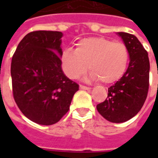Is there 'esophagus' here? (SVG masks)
Masks as SVG:
<instances>
[{
  "label": "esophagus",
  "mask_w": 158,
  "mask_h": 158,
  "mask_svg": "<svg viewBox=\"0 0 158 158\" xmlns=\"http://www.w3.org/2000/svg\"><path fill=\"white\" fill-rule=\"evenodd\" d=\"M79 88H80V89H84V90H89V89H91L90 87L84 86V85H79Z\"/></svg>",
  "instance_id": "1"
}]
</instances>
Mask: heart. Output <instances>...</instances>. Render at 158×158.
<instances>
[{"mask_svg": "<svg viewBox=\"0 0 158 158\" xmlns=\"http://www.w3.org/2000/svg\"><path fill=\"white\" fill-rule=\"evenodd\" d=\"M129 61L130 52L125 43L96 37L79 41L75 50L66 48L61 55L62 68L69 79H78L89 66L91 79L104 84L121 79Z\"/></svg>", "mask_w": 158, "mask_h": 158, "instance_id": "obj_1", "label": "heart"}]
</instances>
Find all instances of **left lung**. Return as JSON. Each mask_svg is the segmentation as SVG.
Returning <instances> with one entry per match:
<instances>
[{"label":"left lung","mask_w":158,"mask_h":158,"mask_svg":"<svg viewBox=\"0 0 158 158\" xmlns=\"http://www.w3.org/2000/svg\"><path fill=\"white\" fill-rule=\"evenodd\" d=\"M119 36L130 52L127 70L120 79L108 88L107 98L97 105V110L112 123L127 121L137 114L144 104L149 88V59L135 35L120 32Z\"/></svg>","instance_id":"obj_1"}]
</instances>
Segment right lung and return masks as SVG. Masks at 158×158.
I'll use <instances>...</instances> for the list:
<instances>
[{"instance_id":"1","label":"right lung","mask_w":158,"mask_h":158,"mask_svg":"<svg viewBox=\"0 0 158 158\" xmlns=\"http://www.w3.org/2000/svg\"><path fill=\"white\" fill-rule=\"evenodd\" d=\"M61 32L33 31L19 43L10 67L16 104L33 122L51 125L69 109L79 84L61 69Z\"/></svg>"}]
</instances>
